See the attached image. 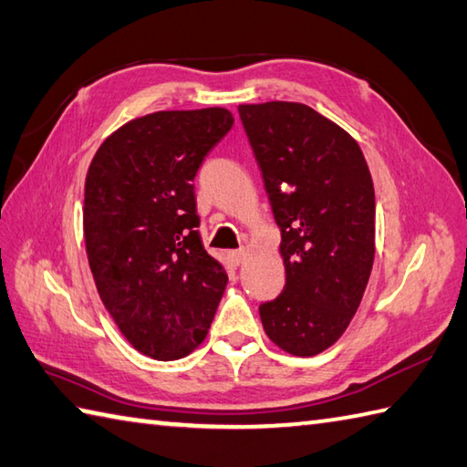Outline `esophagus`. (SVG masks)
<instances>
[{
	"label": "esophagus",
	"instance_id": "34e87169",
	"mask_svg": "<svg viewBox=\"0 0 467 467\" xmlns=\"http://www.w3.org/2000/svg\"><path fill=\"white\" fill-rule=\"evenodd\" d=\"M227 255H230V262L234 265H240L245 260V250H244V247H240V250H232Z\"/></svg>",
	"mask_w": 467,
	"mask_h": 467
}]
</instances>
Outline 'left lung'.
Returning <instances> with one entry per match:
<instances>
[{
    "mask_svg": "<svg viewBox=\"0 0 467 467\" xmlns=\"http://www.w3.org/2000/svg\"><path fill=\"white\" fill-rule=\"evenodd\" d=\"M240 119L282 232L286 286L260 304L265 335L296 357L335 345L375 260V189L357 140L300 102L242 104Z\"/></svg>",
    "mask_w": 467,
    "mask_h": 467,
    "instance_id": "8db88e82",
    "label": "left lung"
}]
</instances>
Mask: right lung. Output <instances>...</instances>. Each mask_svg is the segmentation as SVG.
<instances>
[{"label": "right lung", "instance_id": "add662e5", "mask_svg": "<svg viewBox=\"0 0 467 467\" xmlns=\"http://www.w3.org/2000/svg\"><path fill=\"white\" fill-rule=\"evenodd\" d=\"M234 125L225 109L161 110L102 142L84 185V242L102 304L139 353L202 345L227 274L199 237L193 179Z\"/></svg>", "mask_w": 467, "mask_h": 467}]
</instances>
